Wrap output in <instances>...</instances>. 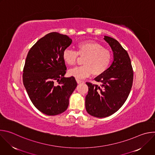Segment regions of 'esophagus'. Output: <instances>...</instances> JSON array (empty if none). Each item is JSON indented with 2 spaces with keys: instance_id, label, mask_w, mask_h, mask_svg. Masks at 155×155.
I'll return each mask as SVG.
<instances>
[{
  "instance_id": "esophagus-1",
  "label": "esophagus",
  "mask_w": 155,
  "mask_h": 155,
  "mask_svg": "<svg viewBox=\"0 0 155 155\" xmlns=\"http://www.w3.org/2000/svg\"><path fill=\"white\" fill-rule=\"evenodd\" d=\"M76 81L78 83H80L81 82H82V81L80 79H78V78H76Z\"/></svg>"
}]
</instances>
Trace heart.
<instances>
[{
    "label": "heart",
    "instance_id": "b5f03b06",
    "mask_svg": "<svg viewBox=\"0 0 155 155\" xmlns=\"http://www.w3.org/2000/svg\"><path fill=\"white\" fill-rule=\"evenodd\" d=\"M77 51L66 48L62 52V59L65 64L74 65L78 56L84 57L83 65L73 68L69 74L77 78H83L93 75L95 77L103 74L112 61V54L98 42L83 41L77 44Z\"/></svg>",
    "mask_w": 155,
    "mask_h": 155
}]
</instances>
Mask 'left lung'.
<instances>
[{
  "label": "left lung",
  "instance_id": "8db88e82",
  "mask_svg": "<svg viewBox=\"0 0 155 155\" xmlns=\"http://www.w3.org/2000/svg\"><path fill=\"white\" fill-rule=\"evenodd\" d=\"M104 40L114 52L110 68L94 80L98 86L86 82L88 93L85 98L87 112L97 118L112 115L122 107L130 93L133 82V70L127 52L115 39L108 36Z\"/></svg>",
  "mask_w": 155,
  "mask_h": 155
}]
</instances>
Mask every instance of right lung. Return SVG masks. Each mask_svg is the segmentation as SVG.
<instances>
[{
  "label": "right lung",
  "mask_w": 155,
  "mask_h": 155,
  "mask_svg": "<svg viewBox=\"0 0 155 155\" xmlns=\"http://www.w3.org/2000/svg\"><path fill=\"white\" fill-rule=\"evenodd\" d=\"M71 43L66 35L49 33L34 44L26 59L24 86L34 105L49 116L67 110L69 99L77 86L74 77H64L67 68L62 52Z\"/></svg>",
  "instance_id": "obj_1"
}]
</instances>
